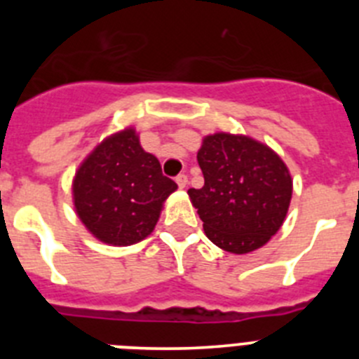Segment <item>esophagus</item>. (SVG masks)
<instances>
[{
  "label": "esophagus",
  "mask_w": 359,
  "mask_h": 359,
  "mask_svg": "<svg viewBox=\"0 0 359 359\" xmlns=\"http://www.w3.org/2000/svg\"><path fill=\"white\" fill-rule=\"evenodd\" d=\"M176 183L180 189H185L187 183H189V177H187V174H180V176H176Z\"/></svg>",
  "instance_id": "esophagus-1"
}]
</instances>
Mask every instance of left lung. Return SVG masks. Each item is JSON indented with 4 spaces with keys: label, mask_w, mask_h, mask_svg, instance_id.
<instances>
[{
    "label": "left lung",
    "mask_w": 359,
    "mask_h": 359,
    "mask_svg": "<svg viewBox=\"0 0 359 359\" xmlns=\"http://www.w3.org/2000/svg\"><path fill=\"white\" fill-rule=\"evenodd\" d=\"M205 185L189 189L208 239L230 253L261 248L282 226L293 182L286 163L250 136L215 133L198 152Z\"/></svg>",
    "instance_id": "left-lung-1"
}]
</instances>
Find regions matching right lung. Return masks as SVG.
<instances>
[{
	"label": "right lung",
	"mask_w": 359,
	"mask_h": 359,
	"mask_svg": "<svg viewBox=\"0 0 359 359\" xmlns=\"http://www.w3.org/2000/svg\"><path fill=\"white\" fill-rule=\"evenodd\" d=\"M177 189L133 128L111 135L73 177V205L84 226L106 244L140 243L156 226L163 201Z\"/></svg>",
	"instance_id": "right-lung-1"
}]
</instances>
